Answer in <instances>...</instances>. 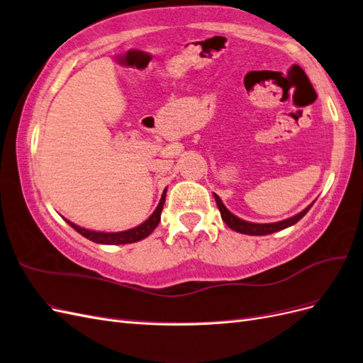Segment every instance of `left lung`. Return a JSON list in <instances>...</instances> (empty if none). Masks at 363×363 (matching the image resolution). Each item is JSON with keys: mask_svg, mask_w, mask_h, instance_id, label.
<instances>
[{"mask_svg": "<svg viewBox=\"0 0 363 363\" xmlns=\"http://www.w3.org/2000/svg\"><path fill=\"white\" fill-rule=\"evenodd\" d=\"M215 201H216V206L219 208V212H221V218L223 221L232 228L235 230V232H239V233H244V235H251V236H265V235H271L274 232H279V230H283L286 228L289 225H294L295 223H298L300 219L309 212V208L312 207V204L309 207H306L303 212H300L298 215H295L292 218H288L284 219V221H280V223H272V224H255V223H248V221H244V219H240L238 216H235L233 213H230L227 211V207L223 204L221 199L215 194Z\"/></svg>", "mask_w": 363, "mask_h": 363, "instance_id": "1", "label": "left lung"}]
</instances>
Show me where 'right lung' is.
<instances>
[{
  "mask_svg": "<svg viewBox=\"0 0 363 363\" xmlns=\"http://www.w3.org/2000/svg\"><path fill=\"white\" fill-rule=\"evenodd\" d=\"M164 196H167V191L163 192L157 208L155 212H152V215L147 219L145 223H142L140 225L131 228V230H125V232H118V233L92 232V230H86V228H82L79 225L69 223L68 219H67V223L75 230V232H79L82 236H84L86 239H89V240H92V242H96V244H107V245L133 244V242H138V240H140V239L150 236L152 233V230H155L159 225L160 213H162V208H163V204H164Z\"/></svg>",
  "mask_w": 363,
  "mask_h": 363,
  "instance_id": "right-lung-1",
  "label": "right lung"
}]
</instances>
